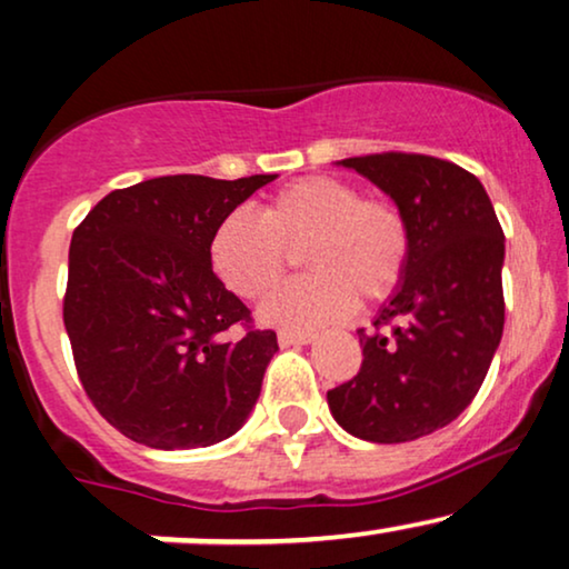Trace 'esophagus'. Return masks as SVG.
Here are the masks:
<instances>
[{"mask_svg":"<svg viewBox=\"0 0 569 569\" xmlns=\"http://www.w3.org/2000/svg\"><path fill=\"white\" fill-rule=\"evenodd\" d=\"M279 345L282 348H292V345H311L316 339V331H292V329H282L277 335Z\"/></svg>","mask_w":569,"mask_h":569,"instance_id":"1","label":"esophagus"}]
</instances>
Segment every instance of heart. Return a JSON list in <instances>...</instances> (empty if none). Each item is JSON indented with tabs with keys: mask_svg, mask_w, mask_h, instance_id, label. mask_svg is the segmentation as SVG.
Here are the masks:
<instances>
[{
	"mask_svg": "<svg viewBox=\"0 0 569 569\" xmlns=\"http://www.w3.org/2000/svg\"><path fill=\"white\" fill-rule=\"evenodd\" d=\"M302 249L313 274L279 287L263 302V323L313 329L356 311L358 295L381 300L400 284L410 253L402 213L339 177H302L271 196L261 211H232L213 227L209 267L242 300L263 298Z\"/></svg>",
	"mask_w": 569,
	"mask_h": 569,
	"instance_id": "1",
	"label": "heart"
}]
</instances>
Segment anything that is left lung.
Returning <instances> with one entry per match:
<instances>
[{"label": "left lung", "mask_w": 569, "mask_h": 569, "mask_svg": "<svg viewBox=\"0 0 569 569\" xmlns=\"http://www.w3.org/2000/svg\"><path fill=\"white\" fill-rule=\"evenodd\" d=\"M392 198L410 234L405 274L358 331L363 366L327 392L352 437L400 445L445 429L473 402L505 329V232L476 174L423 153L337 161Z\"/></svg>", "instance_id": "obj_1"}]
</instances>
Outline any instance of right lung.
Masks as SVG:
<instances>
[{
  "mask_svg": "<svg viewBox=\"0 0 569 569\" xmlns=\"http://www.w3.org/2000/svg\"><path fill=\"white\" fill-rule=\"evenodd\" d=\"M277 174H169L112 190L70 242L64 295L76 368L96 410L151 449H196L242 429L279 350L213 277V227Z\"/></svg>",
  "mask_w": 569,
  "mask_h": 569,
  "instance_id": "1",
  "label": "right lung"
}]
</instances>
